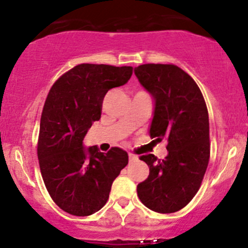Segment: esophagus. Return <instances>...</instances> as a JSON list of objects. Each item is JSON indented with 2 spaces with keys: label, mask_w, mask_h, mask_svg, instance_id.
<instances>
[{
  "label": "esophagus",
  "mask_w": 248,
  "mask_h": 248,
  "mask_svg": "<svg viewBox=\"0 0 248 248\" xmlns=\"http://www.w3.org/2000/svg\"><path fill=\"white\" fill-rule=\"evenodd\" d=\"M128 158H129V163H133V161H137L138 160V155H132V153H129Z\"/></svg>",
  "instance_id": "34e87169"
}]
</instances>
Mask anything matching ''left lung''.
Masks as SVG:
<instances>
[{
  "label": "left lung",
  "mask_w": 248,
  "mask_h": 248,
  "mask_svg": "<svg viewBox=\"0 0 248 248\" xmlns=\"http://www.w3.org/2000/svg\"><path fill=\"white\" fill-rule=\"evenodd\" d=\"M134 74L155 101L151 138L166 140L169 151L163 160L140 157L150 174L138 184V196L153 212H178L199 191L209 163L207 106L196 82L176 65L144 64Z\"/></svg>",
  "instance_id": "left-lung-1"
}]
</instances>
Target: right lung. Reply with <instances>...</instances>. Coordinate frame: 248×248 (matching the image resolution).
<instances>
[{
    "label": "right lung",
    "instance_id": "right-lung-1",
    "mask_svg": "<svg viewBox=\"0 0 248 248\" xmlns=\"http://www.w3.org/2000/svg\"><path fill=\"white\" fill-rule=\"evenodd\" d=\"M132 74V66L79 64L49 90L40 120L39 165L49 196L71 215L98 212L128 164L126 151L113 147L103 153L96 146L84 147L83 140L101 119L108 90L126 84Z\"/></svg>",
    "mask_w": 248,
    "mask_h": 248
}]
</instances>
